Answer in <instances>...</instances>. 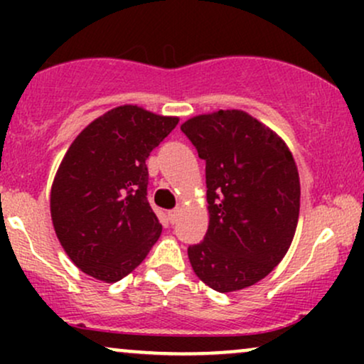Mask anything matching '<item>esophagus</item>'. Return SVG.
Masks as SVG:
<instances>
[{
    "label": "esophagus",
    "mask_w": 364,
    "mask_h": 364,
    "mask_svg": "<svg viewBox=\"0 0 364 364\" xmlns=\"http://www.w3.org/2000/svg\"><path fill=\"white\" fill-rule=\"evenodd\" d=\"M178 217H179V210H178V208H174V210H169V212H168V219H169L171 224L176 223Z\"/></svg>",
    "instance_id": "1"
}]
</instances>
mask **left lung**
I'll list each match as a JSON object with an SVG mask.
<instances>
[{
  "mask_svg": "<svg viewBox=\"0 0 364 364\" xmlns=\"http://www.w3.org/2000/svg\"><path fill=\"white\" fill-rule=\"evenodd\" d=\"M181 132L205 161L210 223L188 246L195 274L231 292L253 286L289 250L299 217V176L282 139L248 112L195 116Z\"/></svg>",
  "mask_w": 364,
  "mask_h": 364,
  "instance_id": "left-lung-1",
  "label": "left lung"
}]
</instances>
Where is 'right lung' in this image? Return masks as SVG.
<instances>
[{
	"instance_id": "obj_1",
	"label": "right lung",
	"mask_w": 364,
	"mask_h": 364,
	"mask_svg": "<svg viewBox=\"0 0 364 364\" xmlns=\"http://www.w3.org/2000/svg\"><path fill=\"white\" fill-rule=\"evenodd\" d=\"M178 118L119 106L87 127L51 188L54 231L82 272L116 282L136 269L162 232L147 200L145 161Z\"/></svg>"
}]
</instances>
